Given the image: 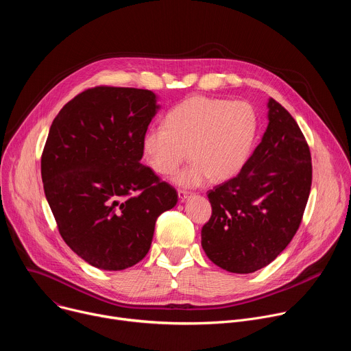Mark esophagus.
Instances as JSON below:
<instances>
[{
  "instance_id": "1",
  "label": "esophagus",
  "mask_w": 351,
  "mask_h": 351,
  "mask_svg": "<svg viewBox=\"0 0 351 351\" xmlns=\"http://www.w3.org/2000/svg\"><path fill=\"white\" fill-rule=\"evenodd\" d=\"M178 195H179L180 202H184V199L189 197V193L184 191V190H178Z\"/></svg>"
}]
</instances>
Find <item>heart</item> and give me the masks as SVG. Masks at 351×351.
Returning a JSON list of instances; mask_svg holds the SVG:
<instances>
[{
  "instance_id": "1",
  "label": "heart",
  "mask_w": 351,
  "mask_h": 351,
  "mask_svg": "<svg viewBox=\"0 0 351 351\" xmlns=\"http://www.w3.org/2000/svg\"><path fill=\"white\" fill-rule=\"evenodd\" d=\"M257 125L256 110L247 101L194 95L167 114L164 128L145 130L143 156L161 176L173 175L189 156L193 164L175 178L184 187L203 184L210 176L225 180L244 165Z\"/></svg>"
}]
</instances>
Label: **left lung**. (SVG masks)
Returning a JSON list of instances; mask_svg holds the SVG:
<instances>
[{"label": "left lung", "instance_id": "8db88e82", "mask_svg": "<svg viewBox=\"0 0 351 351\" xmlns=\"http://www.w3.org/2000/svg\"><path fill=\"white\" fill-rule=\"evenodd\" d=\"M269 123L240 172L208 191L213 207L202 229L207 257L233 274L271 264L302 223L313 182L308 143L274 98Z\"/></svg>", "mask_w": 351, "mask_h": 351}]
</instances>
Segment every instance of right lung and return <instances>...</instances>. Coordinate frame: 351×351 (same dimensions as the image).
I'll list each match as a JSON object with an SVG mask.
<instances>
[{"label":"right lung","mask_w":351,"mask_h":351,"mask_svg":"<svg viewBox=\"0 0 351 351\" xmlns=\"http://www.w3.org/2000/svg\"><path fill=\"white\" fill-rule=\"evenodd\" d=\"M156 94L95 86L58 112L41 154V179L64 241L90 265L121 271L141 261L158 217L178 193L140 164Z\"/></svg>","instance_id":"obj_1"}]
</instances>
